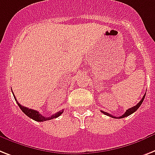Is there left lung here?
Listing matches in <instances>:
<instances>
[{"instance_id": "left-lung-1", "label": "left lung", "mask_w": 155, "mask_h": 155, "mask_svg": "<svg viewBox=\"0 0 155 155\" xmlns=\"http://www.w3.org/2000/svg\"><path fill=\"white\" fill-rule=\"evenodd\" d=\"M145 95H143V99H141L140 101H139V103H138V104H137V105H135V106H134V107H132L129 108V109L126 110V112L124 113V114H123V115H122V116H120V117H114V116H113V115H111V114H109V113L105 112V111H103V110H101V112L104 113V114H106V115H108V116L112 117V118H117V119H122V118H125V117H127V116H129L130 114H133V113H134V111H136V110H138V109H139V107L141 106V104H143V99H144V98H145Z\"/></svg>"}]
</instances>
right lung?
Returning <instances> with one entry per match:
<instances>
[{
  "instance_id": "add662e5",
  "label": "right lung",
  "mask_w": 155,
  "mask_h": 155,
  "mask_svg": "<svg viewBox=\"0 0 155 155\" xmlns=\"http://www.w3.org/2000/svg\"><path fill=\"white\" fill-rule=\"evenodd\" d=\"M12 94H13V93H12ZM13 96H14L15 100L16 101V103H17L18 106L20 107V108L21 109V110H22V111H23V112L25 113V114H26L27 116H28L29 118H31V119H32L33 120H35V121L44 122V121H47V120H50V119H56V118H57V117L60 116V114L64 112L62 110H60V111H58V112H56V114H52L51 117H48V118H47V117L43 116L42 114H40V113H39L37 110H32V109H29V108L25 107H24V106H21V104H19L18 102H17V100H16V97H15L14 95H13Z\"/></svg>"
}]
</instances>
